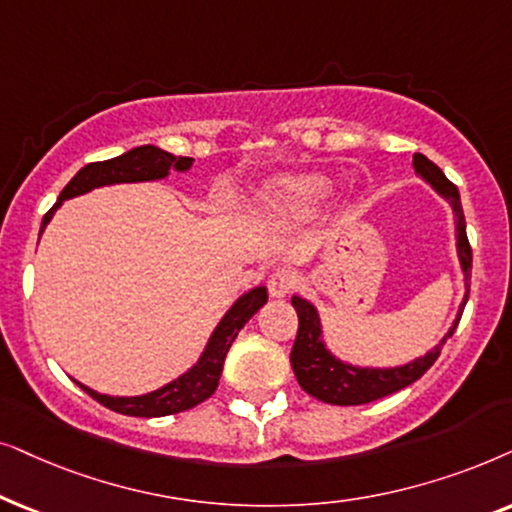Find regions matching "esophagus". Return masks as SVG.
I'll list each match as a JSON object with an SVG mask.
<instances>
[{"label": "esophagus", "mask_w": 512, "mask_h": 512, "mask_svg": "<svg viewBox=\"0 0 512 512\" xmlns=\"http://www.w3.org/2000/svg\"><path fill=\"white\" fill-rule=\"evenodd\" d=\"M297 285H299V276H297V271H292V269H278L269 278V292L274 297L290 295Z\"/></svg>", "instance_id": "34e87169"}]
</instances>
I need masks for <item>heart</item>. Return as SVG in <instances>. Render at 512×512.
Instances as JSON below:
<instances>
[{
  "mask_svg": "<svg viewBox=\"0 0 512 512\" xmlns=\"http://www.w3.org/2000/svg\"><path fill=\"white\" fill-rule=\"evenodd\" d=\"M330 192V180L323 175H288L278 177V180L264 187V201L271 203V206L295 210V213H306V210L318 206Z\"/></svg>",
  "mask_w": 512,
  "mask_h": 512,
  "instance_id": "heart-1",
  "label": "heart"
}]
</instances>
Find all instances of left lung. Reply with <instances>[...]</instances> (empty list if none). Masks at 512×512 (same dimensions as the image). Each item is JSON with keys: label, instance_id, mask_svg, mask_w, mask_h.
<instances>
[{"label": "left lung", "instance_id": "1", "mask_svg": "<svg viewBox=\"0 0 512 512\" xmlns=\"http://www.w3.org/2000/svg\"><path fill=\"white\" fill-rule=\"evenodd\" d=\"M414 168L424 180L431 182L435 192L445 196L452 203L454 215H456V238H459V260L466 274V297L456 316L452 330L447 332V337L454 335L456 325H459L463 306L468 302L470 292V271H473V250H470L468 236H466V217H463L461 208V196L454 182H449L445 173L435 166L433 161H428L424 154H414ZM292 306H295L299 327H297V339L292 344L290 363L295 370V377L299 386L313 398L323 400L330 405H365L372 400L386 398L400 388L414 384V381L424 377V372L431 367L435 360L440 358L442 344L445 339L435 346L431 353H426L424 358L414 360L410 365L393 367V370H367V367H351L344 365L342 360H337L330 351L325 349L323 339H320V320L313 306L302 297H292Z\"/></svg>", "mask_w": 512, "mask_h": 512}]
</instances>
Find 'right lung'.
I'll return each instance as SVG.
<instances>
[{
  "instance_id": "1",
  "label": "right lung",
  "mask_w": 512,
  "mask_h": 512,
  "mask_svg": "<svg viewBox=\"0 0 512 512\" xmlns=\"http://www.w3.org/2000/svg\"><path fill=\"white\" fill-rule=\"evenodd\" d=\"M192 161L194 159H189V156H173L163 152L159 147L145 145L121 154L117 159L88 163V166L81 168L79 173L67 182V187L58 196L56 206L44 215L42 231L46 224L51 222L56 208L65 199L86 194L102 185H117V182L161 180V177L168 175L170 168L187 170L192 166ZM42 231H39V236H42ZM267 299L269 297L264 288L250 290L248 295L238 299V302L227 311V316L222 318V323L217 325V330L213 332V337H210L206 353H203L199 363H196L187 374H182L180 379H175L173 384L159 388V391L138 395V398H112V395L91 391V388L79 384V381L77 384L84 388L93 400L105 405L107 410L128 414V417H168V414L192 410V407L203 403V400H208L210 395L215 393L217 384H220L224 358H227V351L231 349V342H234L238 332H241V327L267 304Z\"/></svg>"
}]
</instances>
